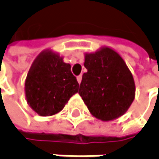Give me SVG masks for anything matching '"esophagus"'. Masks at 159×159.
Returning <instances> with one entry per match:
<instances>
[{
    "mask_svg": "<svg viewBox=\"0 0 159 159\" xmlns=\"http://www.w3.org/2000/svg\"><path fill=\"white\" fill-rule=\"evenodd\" d=\"M81 80H82V76H81V75H80V76H78V77H77V80H78L79 84H80V82H81Z\"/></svg>",
    "mask_w": 159,
    "mask_h": 159,
    "instance_id": "esophagus-1",
    "label": "esophagus"
}]
</instances>
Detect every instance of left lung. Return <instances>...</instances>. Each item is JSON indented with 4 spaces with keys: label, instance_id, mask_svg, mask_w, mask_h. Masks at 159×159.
I'll list each match as a JSON object with an SVG mask.
<instances>
[{
    "label": "left lung",
    "instance_id": "obj_1",
    "mask_svg": "<svg viewBox=\"0 0 159 159\" xmlns=\"http://www.w3.org/2000/svg\"><path fill=\"white\" fill-rule=\"evenodd\" d=\"M84 67L79 94L89 112L103 122L115 120L129 109L135 85L126 63L112 48L102 47L84 54Z\"/></svg>",
    "mask_w": 159,
    "mask_h": 159
}]
</instances>
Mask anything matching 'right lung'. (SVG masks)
<instances>
[{
    "label": "right lung",
    "mask_w": 159,
    "mask_h": 159,
    "mask_svg": "<svg viewBox=\"0 0 159 159\" xmlns=\"http://www.w3.org/2000/svg\"><path fill=\"white\" fill-rule=\"evenodd\" d=\"M70 69L63 57L51 49L42 51L34 60L25 79V93L28 105L38 115L58 113L79 91Z\"/></svg>",
    "instance_id": "1"
}]
</instances>
